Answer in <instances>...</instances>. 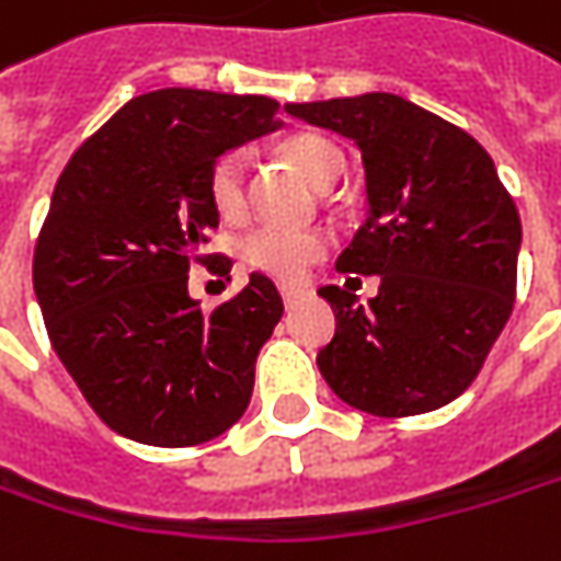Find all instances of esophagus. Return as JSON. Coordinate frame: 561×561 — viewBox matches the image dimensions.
Masks as SVG:
<instances>
[{"label":"esophagus","instance_id":"esophagus-1","mask_svg":"<svg viewBox=\"0 0 561 561\" xmlns=\"http://www.w3.org/2000/svg\"><path fill=\"white\" fill-rule=\"evenodd\" d=\"M280 296H284V306L290 309V306H294L296 299L302 296V290H299V287H280Z\"/></svg>","mask_w":561,"mask_h":561}]
</instances>
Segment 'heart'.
<instances>
[{"instance_id":"1","label":"heart","mask_w":561,"mask_h":561,"mask_svg":"<svg viewBox=\"0 0 561 561\" xmlns=\"http://www.w3.org/2000/svg\"><path fill=\"white\" fill-rule=\"evenodd\" d=\"M280 154L287 157L316 188H328L347 167L344 151L331 138L312 135V131L294 135L290 141H284ZM208 198L224 220L245 217V208H249V160L242 151H227L210 163ZM322 252L324 237L319 230L277 227V224L255 227L239 242L242 262L265 271L277 280H299L306 274V267L312 265Z\"/></svg>"}]
</instances>
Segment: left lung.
Listing matches in <instances>:
<instances>
[{
    "mask_svg": "<svg viewBox=\"0 0 561 561\" xmlns=\"http://www.w3.org/2000/svg\"><path fill=\"white\" fill-rule=\"evenodd\" d=\"M363 154L369 214L341 252V274H378L359 306L322 287L334 337L319 369L344 404L416 416L451 404L483 369L512 316L520 217L492 157L463 128L398 94L287 103Z\"/></svg>",
    "mask_w": 561,
    "mask_h": 561,
    "instance_id": "left-lung-1",
    "label": "left lung"
}]
</instances>
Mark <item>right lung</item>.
<instances>
[{"label": "right lung", "instance_id": "add662e5", "mask_svg": "<svg viewBox=\"0 0 561 561\" xmlns=\"http://www.w3.org/2000/svg\"><path fill=\"white\" fill-rule=\"evenodd\" d=\"M277 100L163 88L128 100L66 163L34 249L46 334L113 433L188 448L245 413L255 359L284 316L252 274L205 312L188 265L220 214L210 163L280 128Z\"/></svg>", "mask_w": 561, "mask_h": 561}]
</instances>
